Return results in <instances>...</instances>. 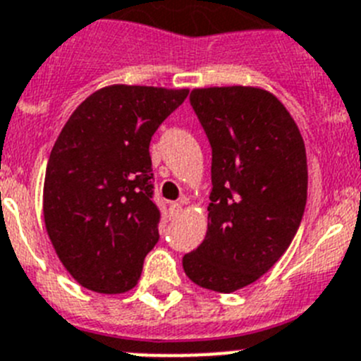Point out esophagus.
<instances>
[{"label": "esophagus", "mask_w": 361, "mask_h": 361, "mask_svg": "<svg viewBox=\"0 0 361 361\" xmlns=\"http://www.w3.org/2000/svg\"><path fill=\"white\" fill-rule=\"evenodd\" d=\"M180 213H183V202H173V204H171V206H170V214H171V216L177 218Z\"/></svg>", "instance_id": "esophagus-1"}]
</instances>
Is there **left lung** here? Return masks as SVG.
<instances>
[{
  "label": "left lung",
  "mask_w": 361,
  "mask_h": 361,
  "mask_svg": "<svg viewBox=\"0 0 361 361\" xmlns=\"http://www.w3.org/2000/svg\"><path fill=\"white\" fill-rule=\"evenodd\" d=\"M190 102L213 150V190L206 238L183 267L198 286L231 293L269 272L292 243L308 197L306 148L264 89H193Z\"/></svg>",
  "instance_id": "left-lung-1"
}]
</instances>
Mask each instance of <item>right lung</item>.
Returning a JSON list of instances; mask_svg holds the SVG:
<instances>
[{"instance_id":"obj_1","label":"right lung","mask_w":361,"mask_h":361,"mask_svg":"<svg viewBox=\"0 0 361 361\" xmlns=\"http://www.w3.org/2000/svg\"><path fill=\"white\" fill-rule=\"evenodd\" d=\"M188 89L107 85L85 98L49 154L42 213L73 279L98 293L137 284L159 240L148 147Z\"/></svg>"}]
</instances>
